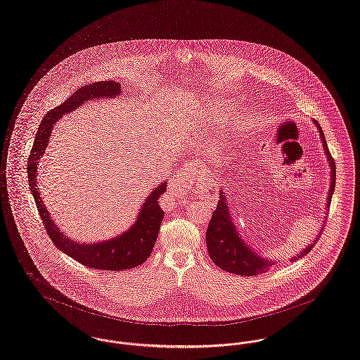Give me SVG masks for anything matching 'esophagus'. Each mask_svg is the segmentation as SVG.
<instances>
[{
	"instance_id": "esophagus-1",
	"label": "esophagus",
	"mask_w": 360,
	"mask_h": 360,
	"mask_svg": "<svg viewBox=\"0 0 360 360\" xmlns=\"http://www.w3.org/2000/svg\"><path fill=\"white\" fill-rule=\"evenodd\" d=\"M190 165H191V163H190ZM185 170H186V169H185ZM188 170H191V169L188 167V169H187L186 170V174L184 173L181 174V175H178V176H176V178L174 179V181H175L174 184H175V185H179L181 182H184V179H185V175H187V173H188Z\"/></svg>"
}]
</instances>
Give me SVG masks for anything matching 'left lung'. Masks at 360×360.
<instances>
[{
	"label": "left lung",
	"instance_id": "8db88e82",
	"mask_svg": "<svg viewBox=\"0 0 360 360\" xmlns=\"http://www.w3.org/2000/svg\"><path fill=\"white\" fill-rule=\"evenodd\" d=\"M315 123L320 132L323 147L326 150V154L328 157V162L331 166V187H330L328 203H327V207H330L332 194L335 190V181H336V165L328 150L323 129L317 124V122ZM317 240L314 241V244L307 246V249L300 255L292 257L290 262L292 261L295 262L296 259H300L302 256L308 255L316 245ZM206 245H207L210 259H213L217 266L231 274H240V276H257V274H265L269 268H272V265H274V261L271 262L269 259H262L245 244L244 240H241L238 231H236L234 224L231 221L228 200L222 193H219V200L217 203L216 210L212 214L207 231H206Z\"/></svg>",
	"mask_w": 360,
	"mask_h": 360
}]
</instances>
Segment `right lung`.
I'll return each instance as SVG.
<instances>
[{
  "label": "right lung",
  "instance_id": "obj_1",
  "mask_svg": "<svg viewBox=\"0 0 360 360\" xmlns=\"http://www.w3.org/2000/svg\"><path fill=\"white\" fill-rule=\"evenodd\" d=\"M120 94V84L116 82H98L89 86H82L72 96L63 104L51 110L44 116L40 127L37 129L33 147L28 158V182L32 195L36 202L39 214L43 219L44 228L48 233L52 243L58 246L61 252L68 255L88 268L101 271H126L142 265L151 255L154 245L158 237L159 228L165 212L159 205L160 195L166 191L167 182L155 187L151 194L146 198V202L139 212L138 219L129 231L110 241H103L98 244H77L67 236L58 231L55 221L49 217L46 207L44 206L40 193L36 184L37 163L43 157L53 124L61 119V116L71 112L80 107L84 101L101 98H114Z\"/></svg>",
  "mask_w": 360,
  "mask_h": 360
}]
</instances>
